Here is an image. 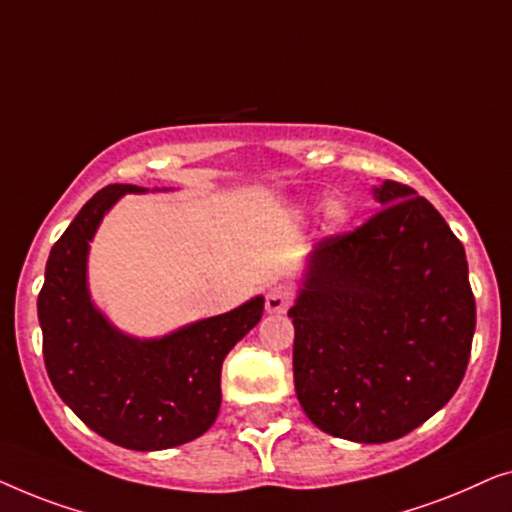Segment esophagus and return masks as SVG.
<instances>
[{"mask_svg": "<svg viewBox=\"0 0 512 512\" xmlns=\"http://www.w3.org/2000/svg\"><path fill=\"white\" fill-rule=\"evenodd\" d=\"M291 291L284 289V286H272V289L268 291V296H265V310H268L270 314H284L286 310H289L291 305Z\"/></svg>", "mask_w": 512, "mask_h": 512, "instance_id": "34e87169", "label": "esophagus"}]
</instances>
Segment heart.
<instances>
[{"label":"heart","instance_id":"1","mask_svg":"<svg viewBox=\"0 0 512 512\" xmlns=\"http://www.w3.org/2000/svg\"><path fill=\"white\" fill-rule=\"evenodd\" d=\"M326 221L331 223V226H340V223H345L347 221L345 205H342V202H328Z\"/></svg>","mask_w":512,"mask_h":512}]
</instances>
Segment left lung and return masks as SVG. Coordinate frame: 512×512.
I'll return each mask as SVG.
<instances>
[{
	"mask_svg": "<svg viewBox=\"0 0 512 512\" xmlns=\"http://www.w3.org/2000/svg\"><path fill=\"white\" fill-rule=\"evenodd\" d=\"M382 209L324 237L289 310L293 382L321 431L389 443L443 408L464 380L475 298L464 244L429 200L398 181Z\"/></svg>",
	"mask_w": 512,
	"mask_h": 512,
	"instance_id": "left-lung-1",
	"label": "left lung"
}]
</instances>
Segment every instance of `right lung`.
Returning a JSON list of instances; mask_svg holds the SVG:
<instances>
[{"label":"right lung","instance_id":"right-lung-1","mask_svg":"<svg viewBox=\"0 0 512 512\" xmlns=\"http://www.w3.org/2000/svg\"><path fill=\"white\" fill-rule=\"evenodd\" d=\"M144 191L111 184L81 207L53 244L37 312L46 373L62 401L109 443L151 452L214 424L223 359L261 321L263 296L153 340L111 326L88 293V242L121 195Z\"/></svg>","mask_w":512,"mask_h":512}]
</instances>
